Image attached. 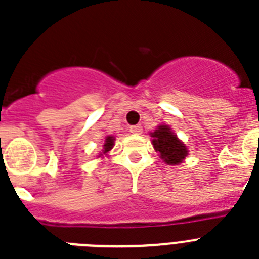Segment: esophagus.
<instances>
[{"instance_id":"esophagus-1","label":"esophagus","mask_w":259,"mask_h":259,"mask_svg":"<svg viewBox=\"0 0 259 259\" xmlns=\"http://www.w3.org/2000/svg\"><path fill=\"white\" fill-rule=\"evenodd\" d=\"M130 132H131V134H135V135H140L141 132H143V127H141L140 124L132 125V127H130Z\"/></svg>"}]
</instances>
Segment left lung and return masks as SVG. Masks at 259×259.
Returning a JSON list of instances; mask_svg holds the SVG:
<instances>
[{
	"mask_svg": "<svg viewBox=\"0 0 259 259\" xmlns=\"http://www.w3.org/2000/svg\"><path fill=\"white\" fill-rule=\"evenodd\" d=\"M154 149L159 153L161 158L168 164L182 163L188 150L184 144L171 132L170 127L161 125L152 134Z\"/></svg>",
	"mask_w": 259,
	"mask_h": 259,
	"instance_id": "obj_1",
	"label": "left lung"
}]
</instances>
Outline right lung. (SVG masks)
<instances>
[{
	"label": "right lung",
	"mask_w": 259,
	"mask_h": 259,
	"mask_svg": "<svg viewBox=\"0 0 259 259\" xmlns=\"http://www.w3.org/2000/svg\"><path fill=\"white\" fill-rule=\"evenodd\" d=\"M113 145H114V137L107 136L106 137V143H105V145H104V150H105L104 153L109 152V150L113 148Z\"/></svg>",
	"instance_id": "1"
}]
</instances>
